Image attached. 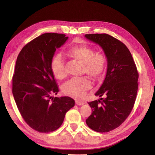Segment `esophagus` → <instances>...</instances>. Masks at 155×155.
I'll return each instance as SVG.
<instances>
[{"instance_id":"esophagus-1","label":"esophagus","mask_w":155,"mask_h":155,"mask_svg":"<svg viewBox=\"0 0 155 155\" xmlns=\"http://www.w3.org/2000/svg\"><path fill=\"white\" fill-rule=\"evenodd\" d=\"M76 105H83V104H84V103L83 102H81V101H76Z\"/></svg>"}]
</instances>
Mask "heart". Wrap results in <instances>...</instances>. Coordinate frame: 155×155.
I'll return each instance as SVG.
<instances>
[{"label":"heart","mask_w":155,"mask_h":155,"mask_svg":"<svg viewBox=\"0 0 155 155\" xmlns=\"http://www.w3.org/2000/svg\"><path fill=\"white\" fill-rule=\"evenodd\" d=\"M67 56L76 61L82 65V72L95 81H99L104 77L107 68V59L101 53H96L94 50L87 46H77L69 48ZM53 76L58 80H63L67 76L65 64L61 56L55 55L51 64ZM91 83L86 78L71 79L62 87L63 92L67 96L78 100L85 96L86 92L91 88Z\"/></svg>","instance_id":"b5f03b06"}]
</instances>
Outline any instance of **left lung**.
Returning a JSON list of instances; mask_svg holds the SVG:
<instances>
[{
    "mask_svg": "<svg viewBox=\"0 0 155 155\" xmlns=\"http://www.w3.org/2000/svg\"><path fill=\"white\" fill-rule=\"evenodd\" d=\"M85 37L100 46L107 59L105 78L95 93L100 98L88 103L92 110L86 123L97 132H109L122 124L133 109L138 91V71L130 51L119 40L106 34Z\"/></svg>",
    "mask_w": 155,
    "mask_h": 155,
    "instance_id": "left-lung-1",
    "label": "left lung"
}]
</instances>
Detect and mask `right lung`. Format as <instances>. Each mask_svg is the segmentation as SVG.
<instances>
[{
	"instance_id": "add662e5",
	"label": "right lung",
	"mask_w": 155,
	"mask_h": 155,
	"mask_svg": "<svg viewBox=\"0 0 155 155\" xmlns=\"http://www.w3.org/2000/svg\"><path fill=\"white\" fill-rule=\"evenodd\" d=\"M64 34L46 33L25 45L18 54L12 79V93L20 113L30 127L50 133L62 125L65 114L75 105L59 92L51 72L56 49L68 40Z\"/></svg>"
}]
</instances>
